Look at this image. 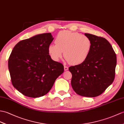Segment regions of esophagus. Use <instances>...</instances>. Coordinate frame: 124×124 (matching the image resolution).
<instances>
[{
    "mask_svg": "<svg viewBox=\"0 0 124 124\" xmlns=\"http://www.w3.org/2000/svg\"><path fill=\"white\" fill-rule=\"evenodd\" d=\"M68 69H69V68L68 67H67V66H64V71H67V70H68Z\"/></svg>",
    "mask_w": 124,
    "mask_h": 124,
    "instance_id": "obj_1",
    "label": "esophagus"
}]
</instances>
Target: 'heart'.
Wrapping results in <instances>:
<instances>
[{
  "mask_svg": "<svg viewBox=\"0 0 124 124\" xmlns=\"http://www.w3.org/2000/svg\"><path fill=\"white\" fill-rule=\"evenodd\" d=\"M55 44L48 46L47 51L51 58L58 61L64 56L71 64L79 65L84 62L89 55L91 48V42L88 37L72 32L62 31L57 34Z\"/></svg>",
  "mask_w": 124,
  "mask_h": 124,
  "instance_id": "b5f03b06",
  "label": "heart"
}]
</instances>
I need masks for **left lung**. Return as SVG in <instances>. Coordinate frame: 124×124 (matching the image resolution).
Here are the masks:
<instances>
[{
  "label": "left lung",
  "mask_w": 124,
  "mask_h": 124,
  "mask_svg": "<svg viewBox=\"0 0 124 124\" xmlns=\"http://www.w3.org/2000/svg\"><path fill=\"white\" fill-rule=\"evenodd\" d=\"M91 42V48L85 61L69 67L72 77L71 85L81 96H99L113 82L116 67V55L107 39L85 33Z\"/></svg>",
  "instance_id": "left-lung-1"
}]
</instances>
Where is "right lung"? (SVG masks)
Listing matches in <instances>:
<instances>
[{
	"mask_svg": "<svg viewBox=\"0 0 124 124\" xmlns=\"http://www.w3.org/2000/svg\"><path fill=\"white\" fill-rule=\"evenodd\" d=\"M53 39L51 33L37 34L19 42L13 49L8 59L11 82L26 96H44L64 72L62 63L53 61L48 53Z\"/></svg>",
	"mask_w": 124,
	"mask_h": 124,
	"instance_id": "add662e5",
	"label": "right lung"
}]
</instances>
